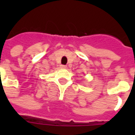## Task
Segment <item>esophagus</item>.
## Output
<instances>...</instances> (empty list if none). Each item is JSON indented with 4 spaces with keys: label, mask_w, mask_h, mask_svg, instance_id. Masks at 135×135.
<instances>
[{
    "label": "esophagus",
    "mask_w": 135,
    "mask_h": 135,
    "mask_svg": "<svg viewBox=\"0 0 135 135\" xmlns=\"http://www.w3.org/2000/svg\"><path fill=\"white\" fill-rule=\"evenodd\" d=\"M60 67L62 68V69H66V65H62V64H61V65H60Z\"/></svg>",
    "instance_id": "1"
}]
</instances>
